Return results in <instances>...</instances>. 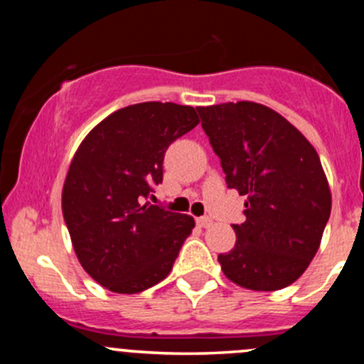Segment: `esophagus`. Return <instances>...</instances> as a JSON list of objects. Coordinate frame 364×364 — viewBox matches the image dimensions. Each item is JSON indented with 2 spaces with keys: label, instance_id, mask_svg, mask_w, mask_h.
I'll list each match as a JSON object with an SVG mask.
<instances>
[{
  "label": "esophagus",
  "instance_id": "esophagus-1",
  "mask_svg": "<svg viewBox=\"0 0 364 364\" xmlns=\"http://www.w3.org/2000/svg\"><path fill=\"white\" fill-rule=\"evenodd\" d=\"M211 223H213V220L209 218V216H200V218H197V225L204 227V229H205V227L211 225Z\"/></svg>",
  "mask_w": 364,
  "mask_h": 364
}]
</instances>
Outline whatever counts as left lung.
Listing matches in <instances>:
<instances>
[{
  "label": "left lung",
  "instance_id": "1",
  "mask_svg": "<svg viewBox=\"0 0 364 364\" xmlns=\"http://www.w3.org/2000/svg\"><path fill=\"white\" fill-rule=\"evenodd\" d=\"M229 188L247 196L236 245L220 253L225 277L252 291H280L304 273L331 215L321 159L284 116L255 102L197 107Z\"/></svg>",
  "mask_w": 364,
  "mask_h": 364
}]
</instances>
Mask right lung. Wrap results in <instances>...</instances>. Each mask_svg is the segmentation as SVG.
I'll list each match as a JSON object with an SVG mask.
<instances>
[{"mask_svg":"<svg viewBox=\"0 0 364 364\" xmlns=\"http://www.w3.org/2000/svg\"><path fill=\"white\" fill-rule=\"evenodd\" d=\"M188 105L144 102L112 112L80 142L63 185V218L80 266L117 294L164 280L196 227L148 203L168 146L196 128Z\"/></svg>","mask_w":364,"mask_h":364,"instance_id":"add662e5","label":"right lung"}]
</instances>
